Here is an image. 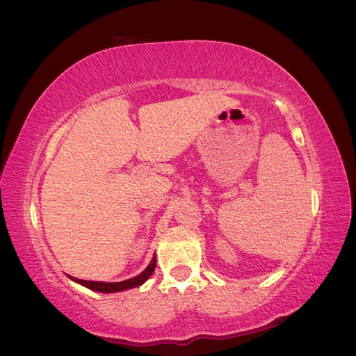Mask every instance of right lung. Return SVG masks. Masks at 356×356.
Listing matches in <instances>:
<instances>
[{
    "mask_svg": "<svg viewBox=\"0 0 356 356\" xmlns=\"http://www.w3.org/2000/svg\"><path fill=\"white\" fill-rule=\"evenodd\" d=\"M156 267V258L154 255L152 258L150 264L144 269V272H141L138 277H134L130 280L126 281H120V282H99V281H86V280H78V278H72L74 281L79 282V284L86 286L87 289L90 290H95V292H103V293H112V292H121V290H127V289H132V287H138L141 286L143 282H146V280L150 277L152 273H154Z\"/></svg>",
    "mask_w": 356,
    "mask_h": 356,
    "instance_id": "add662e5",
    "label": "right lung"
}]
</instances>
